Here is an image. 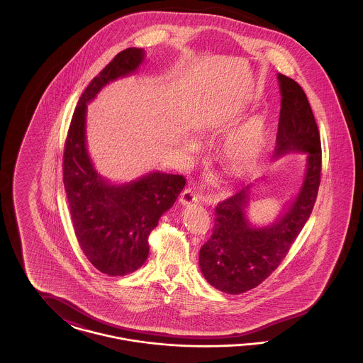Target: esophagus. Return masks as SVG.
I'll return each instance as SVG.
<instances>
[{
	"label": "esophagus",
	"instance_id": "1",
	"mask_svg": "<svg viewBox=\"0 0 363 363\" xmlns=\"http://www.w3.org/2000/svg\"><path fill=\"white\" fill-rule=\"evenodd\" d=\"M197 201H199V196L194 193V190L191 188H186L179 196V203L184 204V206H188L191 203H197Z\"/></svg>",
	"mask_w": 363,
	"mask_h": 363
}]
</instances>
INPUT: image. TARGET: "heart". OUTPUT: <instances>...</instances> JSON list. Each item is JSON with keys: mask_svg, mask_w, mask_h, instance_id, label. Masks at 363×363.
<instances>
[{"mask_svg": "<svg viewBox=\"0 0 363 363\" xmlns=\"http://www.w3.org/2000/svg\"><path fill=\"white\" fill-rule=\"evenodd\" d=\"M265 128L259 118H253L242 125L241 128L230 138L225 144V166L237 175L250 173L264 150Z\"/></svg>", "mask_w": 363, "mask_h": 363, "instance_id": "heart-1", "label": "heart"}]
</instances>
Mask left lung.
I'll use <instances>...</instances> for the list:
<instances>
[{
	"mask_svg": "<svg viewBox=\"0 0 363 363\" xmlns=\"http://www.w3.org/2000/svg\"><path fill=\"white\" fill-rule=\"evenodd\" d=\"M277 79L281 108L274 156L306 152L303 185L289 212L264 228L252 227L245 216L250 185L216 206L212 235L201 246L199 262L208 283L223 293H246L277 269L308 222L321 182V140L306 94L293 79Z\"/></svg>",
	"mask_w": 363,
	"mask_h": 363,
	"instance_id": "1",
	"label": "left lung"
}]
</instances>
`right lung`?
<instances>
[{
  "label": "right lung",
  "mask_w": 363,
  "mask_h": 363,
  "mask_svg": "<svg viewBox=\"0 0 363 363\" xmlns=\"http://www.w3.org/2000/svg\"><path fill=\"white\" fill-rule=\"evenodd\" d=\"M143 58L141 49H125L91 80L74 108L64 145V186L76 238L88 261L108 277L128 275L144 264L150 233L186 184L184 175L152 173L111 186L86 154V102L108 82L138 69Z\"/></svg>",
  "instance_id": "add662e5"
}]
</instances>
